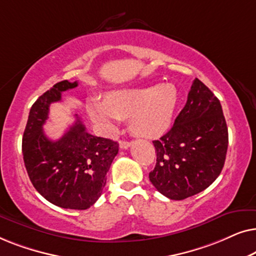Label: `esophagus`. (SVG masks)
I'll use <instances>...</instances> for the list:
<instances>
[{
	"label": "esophagus",
	"instance_id": "obj_1",
	"mask_svg": "<svg viewBox=\"0 0 256 256\" xmlns=\"http://www.w3.org/2000/svg\"><path fill=\"white\" fill-rule=\"evenodd\" d=\"M132 143L128 141H120V148L121 149H128Z\"/></svg>",
	"mask_w": 256,
	"mask_h": 256
}]
</instances>
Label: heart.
Instances as JSON below:
<instances>
[{"label":"heart","mask_w":256,"mask_h":256,"mask_svg":"<svg viewBox=\"0 0 256 256\" xmlns=\"http://www.w3.org/2000/svg\"><path fill=\"white\" fill-rule=\"evenodd\" d=\"M177 104L176 87L163 84L114 90L106 99H90L86 108L90 118L101 130L113 132L121 118H130L134 134L155 138L169 129Z\"/></svg>","instance_id":"obj_1"}]
</instances>
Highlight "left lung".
I'll return each mask as SVG.
<instances>
[{"label": "left lung", "mask_w": 256, "mask_h": 256, "mask_svg": "<svg viewBox=\"0 0 256 256\" xmlns=\"http://www.w3.org/2000/svg\"><path fill=\"white\" fill-rule=\"evenodd\" d=\"M152 143L157 160L149 180L157 191L174 200L204 191L222 172L228 146L218 98L196 78L172 128Z\"/></svg>", "instance_id": "8db88e82"}]
</instances>
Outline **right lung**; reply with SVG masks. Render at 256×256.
Returning a JSON list of instances; mask_svg holds the SVG:
<instances>
[{"label":"right lung","instance_id":"add662e5","mask_svg":"<svg viewBox=\"0 0 256 256\" xmlns=\"http://www.w3.org/2000/svg\"><path fill=\"white\" fill-rule=\"evenodd\" d=\"M76 86V82L62 80L34 101L23 134L22 152L31 183L46 200L62 208L86 210L102 194L118 143L90 135L78 116L60 138H46L43 124L50 104Z\"/></svg>","mask_w":256,"mask_h":256}]
</instances>
